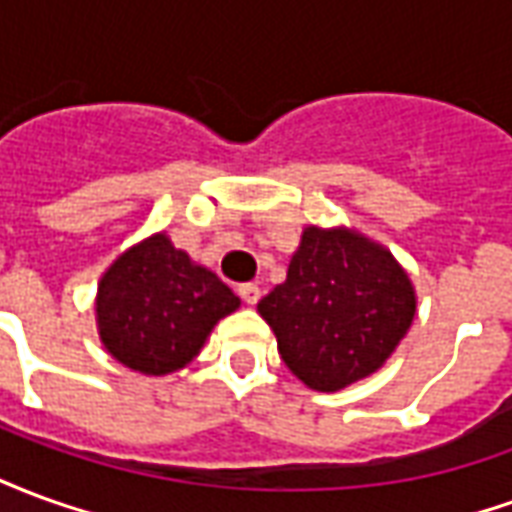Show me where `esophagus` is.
<instances>
[{
	"mask_svg": "<svg viewBox=\"0 0 512 512\" xmlns=\"http://www.w3.org/2000/svg\"><path fill=\"white\" fill-rule=\"evenodd\" d=\"M238 296L244 299V304H257L260 301V288H257L255 282H246V285H238Z\"/></svg>",
	"mask_w": 512,
	"mask_h": 512,
	"instance_id": "34e87169",
	"label": "esophagus"
}]
</instances>
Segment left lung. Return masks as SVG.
I'll use <instances>...</instances> for the list:
<instances>
[{
  "instance_id": "obj_1",
  "label": "left lung",
  "mask_w": 512,
  "mask_h": 512,
  "mask_svg": "<svg viewBox=\"0 0 512 512\" xmlns=\"http://www.w3.org/2000/svg\"><path fill=\"white\" fill-rule=\"evenodd\" d=\"M257 312L293 376L318 392H340L384 367L417 315V296L386 246L348 227L310 224L288 279Z\"/></svg>"
}]
</instances>
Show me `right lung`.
<instances>
[{
	"instance_id": "1",
	"label": "right lung",
	"mask_w": 512,
	"mask_h": 512,
	"mask_svg": "<svg viewBox=\"0 0 512 512\" xmlns=\"http://www.w3.org/2000/svg\"><path fill=\"white\" fill-rule=\"evenodd\" d=\"M241 299L197 266L167 233L126 249L98 282L95 321L101 343L120 365L167 376L200 354L216 323Z\"/></svg>"
}]
</instances>
